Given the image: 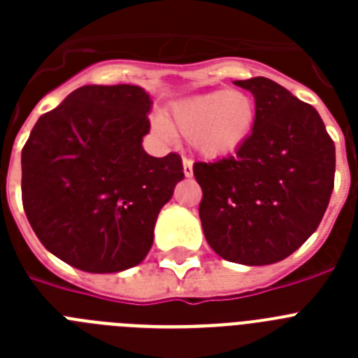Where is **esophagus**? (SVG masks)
<instances>
[{
	"label": "esophagus",
	"mask_w": 358,
	"mask_h": 358,
	"mask_svg": "<svg viewBox=\"0 0 358 358\" xmlns=\"http://www.w3.org/2000/svg\"><path fill=\"white\" fill-rule=\"evenodd\" d=\"M182 172H185L186 177L194 176V161L185 157V159H182Z\"/></svg>",
	"instance_id": "1"
}]
</instances>
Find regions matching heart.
Here are the masks:
<instances>
[{"mask_svg": "<svg viewBox=\"0 0 358 358\" xmlns=\"http://www.w3.org/2000/svg\"><path fill=\"white\" fill-rule=\"evenodd\" d=\"M256 123L255 100L243 91H213L177 103L166 123L154 122L163 138L172 131L188 138L197 154L208 159L233 156L251 138Z\"/></svg>", "mask_w": 358, "mask_h": 358, "instance_id": "obj_1", "label": "heart"}]
</instances>
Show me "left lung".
<instances>
[{
    "label": "left lung",
    "instance_id": "obj_1",
    "mask_svg": "<svg viewBox=\"0 0 358 358\" xmlns=\"http://www.w3.org/2000/svg\"><path fill=\"white\" fill-rule=\"evenodd\" d=\"M256 106L235 156L195 163L210 248L242 265L285 260L317 229L334 189L335 145L317 110L271 78L235 80Z\"/></svg>",
    "mask_w": 358,
    "mask_h": 358
}]
</instances>
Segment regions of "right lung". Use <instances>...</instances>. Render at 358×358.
<instances>
[{
    "mask_svg": "<svg viewBox=\"0 0 358 358\" xmlns=\"http://www.w3.org/2000/svg\"><path fill=\"white\" fill-rule=\"evenodd\" d=\"M152 98L131 84L82 85L37 120L21 152L23 208L52 255L85 273L141 264L185 179L177 154L148 156Z\"/></svg>",
    "mask_w": 358,
    "mask_h": 358,
    "instance_id": "1",
    "label": "right lung"
}]
</instances>
